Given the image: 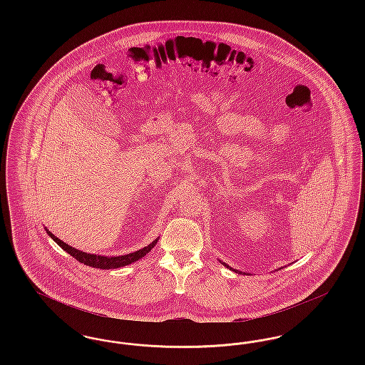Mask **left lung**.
Masks as SVG:
<instances>
[{
	"mask_svg": "<svg viewBox=\"0 0 365 365\" xmlns=\"http://www.w3.org/2000/svg\"><path fill=\"white\" fill-rule=\"evenodd\" d=\"M225 265H226L227 268H230V269H232V268H231V267H228V265H227V264H225ZM232 271H235V272H238V274H242V272H241V271H237V269H232Z\"/></svg>",
	"mask_w": 365,
	"mask_h": 365,
	"instance_id": "1",
	"label": "left lung"
}]
</instances>
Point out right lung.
<instances>
[{
	"label": "right lung",
	"mask_w": 365,
	"mask_h": 365,
	"mask_svg": "<svg viewBox=\"0 0 365 365\" xmlns=\"http://www.w3.org/2000/svg\"><path fill=\"white\" fill-rule=\"evenodd\" d=\"M45 230H46L48 235L52 238L53 241L57 243L61 249H64L72 257H75L76 260L82 262V264H86L88 267L100 268V269H115V268H120V267H124V265H128V264H131L134 261H138L146 253H149L156 246L157 241H158V238H157L153 242L149 243L148 246H145L143 249L137 250L134 253H128V255H124V256H116V257H108V256H98V255H91V253H86V252H81V250L72 247L70 245L63 242L61 240H58L56 235H53L48 228H45Z\"/></svg>",
	"instance_id": "1"
}]
</instances>
